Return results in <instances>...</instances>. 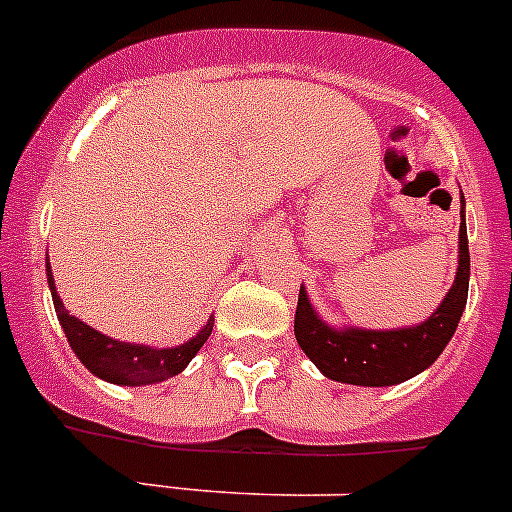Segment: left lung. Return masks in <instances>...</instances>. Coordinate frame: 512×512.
<instances>
[{"instance_id": "left-lung-1", "label": "left lung", "mask_w": 512, "mask_h": 512, "mask_svg": "<svg viewBox=\"0 0 512 512\" xmlns=\"http://www.w3.org/2000/svg\"><path fill=\"white\" fill-rule=\"evenodd\" d=\"M469 292V241L461 197L459 269L451 289L431 318L397 330L333 328L310 305L305 287L295 312V336L307 359L328 379L359 387H392L433 364L454 336Z\"/></svg>"}]
</instances>
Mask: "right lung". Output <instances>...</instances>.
<instances>
[{"label":"right lung","instance_id":"obj_1","mask_svg":"<svg viewBox=\"0 0 512 512\" xmlns=\"http://www.w3.org/2000/svg\"><path fill=\"white\" fill-rule=\"evenodd\" d=\"M45 261H48V256H45ZM45 271H48V287H51L53 307H56V315L61 320V328L66 333V338H69L71 348H74V354L79 356L81 364L87 366L94 377L104 379V382L143 387V384H156L169 377H176V374H182L187 369L189 361L197 356V351L205 346V341L212 333V323L215 320L210 318L205 328L194 338H189L187 343H182V346L153 348L140 346V343L115 341V338L94 330L84 320L69 315V310L63 307L61 297L56 292L51 264H45Z\"/></svg>","mask_w":512,"mask_h":512}]
</instances>
